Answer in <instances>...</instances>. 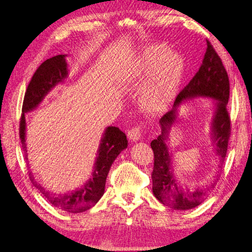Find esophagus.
Wrapping results in <instances>:
<instances>
[{
    "label": "esophagus",
    "mask_w": 252,
    "mask_h": 252,
    "mask_svg": "<svg viewBox=\"0 0 252 252\" xmlns=\"http://www.w3.org/2000/svg\"><path fill=\"white\" fill-rule=\"evenodd\" d=\"M127 136H128V139H130L131 141L139 140L140 137H141V128H140V126H135V127L131 128V130L127 132Z\"/></svg>",
    "instance_id": "esophagus-1"
}]
</instances>
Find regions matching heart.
<instances>
[{
  "label": "heart",
  "instance_id": "heart-1",
  "mask_svg": "<svg viewBox=\"0 0 252 252\" xmlns=\"http://www.w3.org/2000/svg\"><path fill=\"white\" fill-rule=\"evenodd\" d=\"M185 72L183 57L170 53L164 44H154L141 51L127 68L122 79L126 89H140L143 105L151 112H163L168 108L181 88Z\"/></svg>",
  "mask_w": 252,
  "mask_h": 252
}]
</instances>
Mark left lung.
I'll list each match as a JSON object with an SVG mask.
<instances>
[{
	"mask_svg": "<svg viewBox=\"0 0 252 252\" xmlns=\"http://www.w3.org/2000/svg\"><path fill=\"white\" fill-rule=\"evenodd\" d=\"M229 77L221 60L208 41V48L201 66L175 101L170 112L165 114L159 122L160 133L157 139L151 141L154 153V166L152 171L153 195L164 205L173 210L185 211L196 208L209 197L215 182L206 188H189L181 182L173 169L172 154L169 150L168 139L172 126L180 120L179 109L192 99L204 98L212 100L213 114L210 122L212 141L214 151L222 165L228 149L230 137V118L227 112L229 101Z\"/></svg>",
	"mask_w": 252,
	"mask_h": 252,
	"instance_id": "1",
	"label": "left lung"
}]
</instances>
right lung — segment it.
<instances>
[{"instance_id":"right-lung-1","label":"right lung","mask_w":252,"mask_h":252,"mask_svg":"<svg viewBox=\"0 0 252 252\" xmlns=\"http://www.w3.org/2000/svg\"><path fill=\"white\" fill-rule=\"evenodd\" d=\"M66 54L56 55L43 62L36 70L29 84L27 93L24 95L22 116L20 121V139L24 151L25 158L27 154V120L25 115L34 111L41 104L46 95L60 84H63L68 79L69 70ZM127 139L126 134L117 126H107L102 134L100 145L96 151V158L94 164V170L87 181L67 193H56L47 190L37 182L32 171L30 179L35 188L39 190L48 201L55 208L69 213H82L89 210L99 201L105 190V182L114 160L126 149Z\"/></svg>"}]
</instances>
